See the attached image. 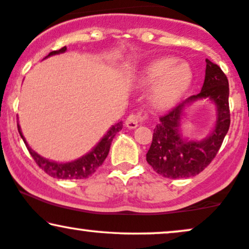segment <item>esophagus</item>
<instances>
[{"instance_id":"obj_1","label":"esophagus","mask_w":249,"mask_h":249,"mask_svg":"<svg viewBox=\"0 0 249 249\" xmlns=\"http://www.w3.org/2000/svg\"><path fill=\"white\" fill-rule=\"evenodd\" d=\"M148 120V113L146 110H139V112H134L128 115L127 120H125V125L129 129H135L140 124L145 122Z\"/></svg>"}]
</instances>
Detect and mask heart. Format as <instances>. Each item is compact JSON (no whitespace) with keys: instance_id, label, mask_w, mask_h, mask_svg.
I'll return each instance as SVG.
<instances>
[{"instance_id":"1","label":"heart","mask_w":249,"mask_h":249,"mask_svg":"<svg viewBox=\"0 0 249 249\" xmlns=\"http://www.w3.org/2000/svg\"><path fill=\"white\" fill-rule=\"evenodd\" d=\"M192 70L188 64L177 62L173 57H160L149 63L140 73V84H156L151 101L156 107L165 108L173 105L185 93L192 82Z\"/></svg>"}]
</instances>
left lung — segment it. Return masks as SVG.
<instances>
[{
  "label": "left lung",
  "instance_id": "obj_1",
  "mask_svg": "<svg viewBox=\"0 0 249 249\" xmlns=\"http://www.w3.org/2000/svg\"><path fill=\"white\" fill-rule=\"evenodd\" d=\"M207 61L205 79L198 94L178 104L159 118L153 129L152 143L146 153V161L159 176L182 179L201 173L216 157L228 134L231 116L229 106V81L219 66ZM209 97L217 105L219 119L213 134L201 142H188L179 136L178 124L186 103Z\"/></svg>",
  "mask_w": 249,
  "mask_h": 249
}]
</instances>
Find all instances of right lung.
<instances>
[{"mask_svg": "<svg viewBox=\"0 0 249 249\" xmlns=\"http://www.w3.org/2000/svg\"><path fill=\"white\" fill-rule=\"evenodd\" d=\"M67 51V47L60 48L57 51L51 52L47 56L51 55L63 53ZM46 56V57H47ZM18 133H19L20 137L23 139L24 143H25L27 150H29L30 155L32 156V158L35 159L36 165L41 168L42 171L46 172L48 176L57 178V179H68V180H76V179H87V178L91 177L98 170V167L103 164L105 160L107 155L109 152L110 144L114 139L115 134L122 129V122H118V124L113 125L110 129L107 131V134L103 137V140L97 144V146L92 150L91 152H89L87 156L77 159V160L71 161V162H66V164H60V162H55L47 160V159L40 157L38 153H36L32 149L27 145L26 141L24 140V136L21 135L19 124H17Z\"/></svg>", "mask_w": 249, "mask_h": 249, "instance_id": "add662e5", "label": "right lung"}]
</instances>
